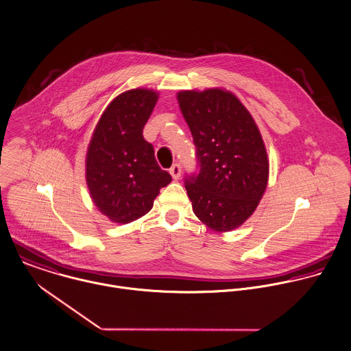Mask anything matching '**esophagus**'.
<instances>
[{"label":"esophagus","mask_w":351,"mask_h":351,"mask_svg":"<svg viewBox=\"0 0 351 351\" xmlns=\"http://www.w3.org/2000/svg\"><path fill=\"white\" fill-rule=\"evenodd\" d=\"M169 173H171V176L173 178V180H178V179L180 178V175H182V168H180V165H179V164H173V165L171 167V169H169Z\"/></svg>","instance_id":"obj_1"}]
</instances>
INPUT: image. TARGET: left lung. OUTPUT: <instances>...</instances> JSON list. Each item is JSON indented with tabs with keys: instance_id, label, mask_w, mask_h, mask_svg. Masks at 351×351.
Listing matches in <instances>:
<instances>
[{
	"instance_id": "left-lung-1",
	"label": "left lung",
	"mask_w": 351,
	"mask_h": 351,
	"mask_svg": "<svg viewBox=\"0 0 351 351\" xmlns=\"http://www.w3.org/2000/svg\"><path fill=\"white\" fill-rule=\"evenodd\" d=\"M197 147L199 173L186 179L194 215L216 232L241 227L268 184L269 161L246 106L226 88L176 94Z\"/></svg>"
}]
</instances>
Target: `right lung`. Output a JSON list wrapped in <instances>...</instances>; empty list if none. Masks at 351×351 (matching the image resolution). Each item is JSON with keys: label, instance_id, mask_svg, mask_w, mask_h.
<instances>
[{"label": "right lung", "instance_id": "obj_1", "mask_svg": "<svg viewBox=\"0 0 351 351\" xmlns=\"http://www.w3.org/2000/svg\"><path fill=\"white\" fill-rule=\"evenodd\" d=\"M158 99L152 88L119 94L101 114L86 153V183L97 209L127 224L153 208L172 178L162 171L142 131Z\"/></svg>", "mask_w": 351, "mask_h": 351}]
</instances>
